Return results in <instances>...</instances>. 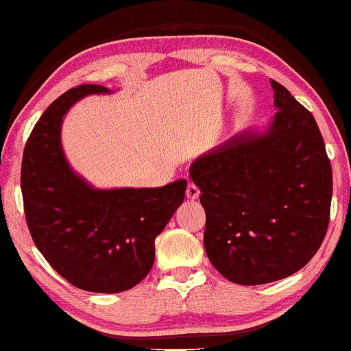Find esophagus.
I'll return each instance as SVG.
<instances>
[{"mask_svg": "<svg viewBox=\"0 0 351 351\" xmlns=\"http://www.w3.org/2000/svg\"><path fill=\"white\" fill-rule=\"evenodd\" d=\"M199 189H198V186L197 184H193V182H189L187 184V190H186V195H187V198L189 199H197L198 197H199Z\"/></svg>", "mask_w": 351, "mask_h": 351, "instance_id": "obj_1", "label": "esophagus"}]
</instances>
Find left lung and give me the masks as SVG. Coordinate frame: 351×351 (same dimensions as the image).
Returning <instances> with one entry per match:
<instances>
[{"mask_svg":"<svg viewBox=\"0 0 351 351\" xmlns=\"http://www.w3.org/2000/svg\"><path fill=\"white\" fill-rule=\"evenodd\" d=\"M276 114L190 165L206 210L204 249L219 274L239 285L289 277L325 239L331 164L316 121L271 80Z\"/></svg>","mask_w":351,"mask_h":351,"instance_id":"8db88e82","label":"left lung"}]
</instances>
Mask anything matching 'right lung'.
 Listing matches in <instances>:
<instances>
[{"label":"right lung","mask_w":351,"mask_h":351,"mask_svg":"<svg viewBox=\"0 0 351 351\" xmlns=\"http://www.w3.org/2000/svg\"><path fill=\"white\" fill-rule=\"evenodd\" d=\"M102 85H80L54 100L23 153L21 192L29 232L52 268L74 287L114 294L150 272L154 239L182 204L187 181L158 189H97L71 167L62 147L68 110Z\"/></svg>","instance_id":"add662e5"}]
</instances>
